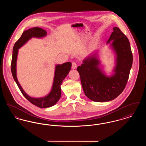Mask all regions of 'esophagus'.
<instances>
[{"label":"esophagus","instance_id":"1","mask_svg":"<svg viewBox=\"0 0 146 146\" xmlns=\"http://www.w3.org/2000/svg\"><path fill=\"white\" fill-rule=\"evenodd\" d=\"M76 67H77V65H76V63L72 62V68L73 69H76Z\"/></svg>","mask_w":146,"mask_h":146}]
</instances>
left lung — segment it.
I'll use <instances>...</instances> for the list:
<instances>
[{"mask_svg": "<svg viewBox=\"0 0 146 146\" xmlns=\"http://www.w3.org/2000/svg\"><path fill=\"white\" fill-rule=\"evenodd\" d=\"M107 43H110L116 55L111 76H106L98 67L100 61L97 52L85 58L77 68L85 95L95 102H108L118 97L125 89L132 67L130 42L119 28L113 27Z\"/></svg>", "mask_w": 146, "mask_h": 146, "instance_id": "obj_1", "label": "left lung"}]
</instances>
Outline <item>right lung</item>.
Returning <instances> with one entry per match:
<instances>
[{
    "label": "right lung",
    "mask_w": 146,
    "mask_h": 146,
    "mask_svg": "<svg viewBox=\"0 0 146 146\" xmlns=\"http://www.w3.org/2000/svg\"><path fill=\"white\" fill-rule=\"evenodd\" d=\"M46 35L47 32H46V31L39 27L30 28L28 30L24 31L20 39L15 42L14 45L11 65V73L14 78V80L17 84L23 95L31 103L42 108H45L53 106L60 100L61 96V85H62L63 80L67 76L71 69L72 63L69 62L64 63L62 64L56 65L54 82L51 90L50 92V93L45 97L33 98L29 96L25 92V91L22 88L21 85L18 82L16 74V62L19 49L23 45H25L32 38L35 37L41 38L45 36Z\"/></svg>",
    "instance_id": "obj_1"
}]
</instances>
